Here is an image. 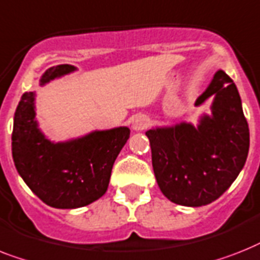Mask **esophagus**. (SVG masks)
<instances>
[{
    "label": "esophagus",
    "mask_w": 260,
    "mask_h": 260,
    "mask_svg": "<svg viewBox=\"0 0 260 260\" xmlns=\"http://www.w3.org/2000/svg\"><path fill=\"white\" fill-rule=\"evenodd\" d=\"M149 125V119L144 115H137L135 116L132 120V128L135 131H144L147 129Z\"/></svg>",
    "instance_id": "obj_1"
}]
</instances>
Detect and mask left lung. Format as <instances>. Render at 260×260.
<instances>
[{"mask_svg": "<svg viewBox=\"0 0 260 260\" xmlns=\"http://www.w3.org/2000/svg\"><path fill=\"white\" fill-rule=\"evenodd\" d=\"M210 97L211 115L202 116L196 126L183 121L145 132L156 181L167 199L180 206H206L220 198L248 155V124L239 92L225 72L215 73L195 105Z\"/></svg>", "mask_w": 260, "mask_h": 260, "instance_id": "8db88e82", "label": "left lung"}]
</instances>
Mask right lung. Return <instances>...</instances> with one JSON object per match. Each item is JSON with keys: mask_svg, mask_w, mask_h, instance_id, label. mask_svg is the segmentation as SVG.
Listing matches in <instances>:
<instances>
[{"mask_svg": "<svg viewBox=\"0 0 260 260\" xmlns=\"http://www.w3.org/2000/svg\"><path fill=\"white\" fill-rule=\"evenodd\" d=\"M73 65L52 67L40 85L75 72ZM35 92H25L14 113L12 153L18 174L45 204L72 210L88 206L107 192L112 167L129 139V128L93 131L85 136L53 143L36 120Z\"/></svg>", "mask_w": 260, "mask_h": 260, "instance_id": "right-lung-1", "label": "right lung"}]
</instances>
